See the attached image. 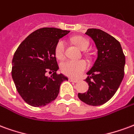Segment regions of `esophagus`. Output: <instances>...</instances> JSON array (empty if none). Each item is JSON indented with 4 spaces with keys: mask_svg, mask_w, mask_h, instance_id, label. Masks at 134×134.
<instances>
[{
    "mask_svg": "<svg viewBox=\"0 0 134 134\" xmlns=\"http://www.w3.org/2000/svg\"><path fill=\"white\" fill-rule=\"evenodd\" d=\"M68 80H69V81L74 82V83H78V82H79L78 80H76V79H69Z\"/></svg>",
    "mask_w": 134,
    "mask_h": 134,
    "instance_id": "34e87169",
    "label": "esophagus"
}]
</instances>
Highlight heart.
<instances>
[{
  "instance_id": "obj_1",
  "label": "heart",
  "mask_w": 134,
  "mask_h": 134,
  "mask_svg": "<svg viewBox=\"0 0 134 134\" xmlns=\"http://www.w3.org/2000/svg\"><path fill=\"white\" fill-rule=\"evenodd\" d=\"M73 41L81 50L87 49L88 41L83 37L76 36L72 38ZM66 41L61 39L58 42L55 46V54L58 59L63 60L66 56ZM87 63L83 60H66L61 63L60 71L62 74L71 78H78L84 72L87 68Z\"/></svg>"
}]
</instances>
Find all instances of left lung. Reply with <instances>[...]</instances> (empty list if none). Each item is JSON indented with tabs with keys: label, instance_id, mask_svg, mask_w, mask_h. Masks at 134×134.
Here are the masks:
<instances>
[{
	"label": "left lung",
	"instance_id": "8db88e82",
	"mask_svg": "<svg viewBox=\"0 0 134 134\" xmlns=\"http://www.w3.org/2000/svg\"><path fill=\"white\" fill-rule=\"evenodd\" d=\"M86 34L95 43L97 58L87 73L88 90L78 96L88 105L100 106L114 96L124 79L125 55L120 43L102 30L89 28Z\"/></svg>",
	"mask_w": 134,
	"mask_h": 134
}]
</instances>
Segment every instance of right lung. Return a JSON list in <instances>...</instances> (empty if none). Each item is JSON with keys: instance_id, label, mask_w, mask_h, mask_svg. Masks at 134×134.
<instances>
[{"instance_id": "right-lung-1", "label": "right lung", "mask_w": 134, "mask_h": 134, "mask_svg": "<svg viewBox=\"0 0 134 134\" xmlns=\"http://www.w3.org/2000/svg\"><path fill=\"white\" fill-rule=\"evenodd\" d=\"M70 31L55 28L36 30L23 41L12 60V78L18 92L26 103L41 107L54 100L60 86L68 78L58 74L55 48L59 39ZM48 71L53 74L46 77Z\"/></svg>"}]
</instances>
